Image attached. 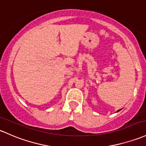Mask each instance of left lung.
<instances>
[{"instance_id":"1","label":"left lung","mask_w":146,"mask_h":146,"mask_svg":"<svg viewBox=\"0 0 146 146\" xmlns=\"http://www.w3.org/2000/svg\"><path fill=\"white\" fill-rule=\"evenodd\" d=\"M121 110V109H120ZM117 110V112H118V111H119V110Z\"/></svg>"}]
</instances>
